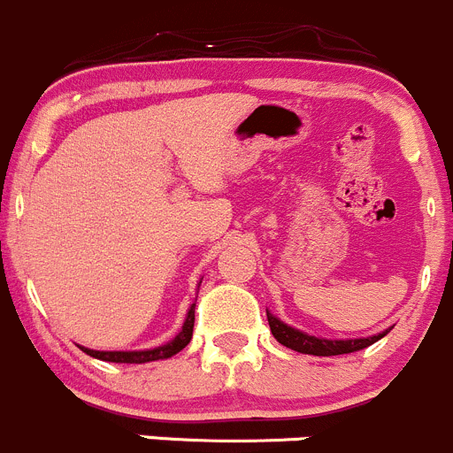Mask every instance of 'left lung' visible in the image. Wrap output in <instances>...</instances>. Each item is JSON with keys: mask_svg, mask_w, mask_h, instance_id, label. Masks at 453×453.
<instances>
[{"mask_svg": "<svg viewBox=\"0 0 453 453\" xmlns=\"http://www.w3.org/2000/svg\"><path fill=\"white\" fill-rule=\"evenodd\" d=\"M266 317H268V326H271L273 337H275L281 346L290 348V350L295 352H302V355H315V357H334V355H348V352L364 350V348L372 346L374 342H379L380 337H385V334L389 333V330H385V333L374 334V337H368V339L330 342V339H317V337H311V334L299 333V330L290 328V326H286L284 321L273 317L268 311H266Z\"/></svg>", "mask_w": 453, "mask_h": 453, "instance_id": "left-lung-1", "label": "left lung"}]
</instances>
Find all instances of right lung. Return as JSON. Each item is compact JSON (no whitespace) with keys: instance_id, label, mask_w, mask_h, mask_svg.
<instances>
[{"instance_id":"obj_1","label":"right lung","mask_w":453,"mask_h":453,"mask_svg":"<svg viewBox=\"0 0 453 453\" xmlns=\"http://www.w3.org/2000/svg\"><path fill=\"white\" fill-rule=\"evenodd\" d=\"M196 303L189 308V315H187L185 326H182L180 333L176 334V339L165 346L154 348V350H141V352H98V350H89V348H83L85 355L94 357V359L101 361H110V364H147V361H158V359H169V357L178 355L187 343L191 342V334H194V321H196V312H194Z\"/></svg>"}]
</instances>
